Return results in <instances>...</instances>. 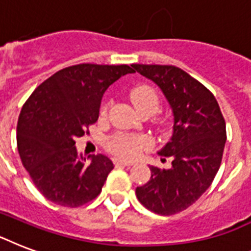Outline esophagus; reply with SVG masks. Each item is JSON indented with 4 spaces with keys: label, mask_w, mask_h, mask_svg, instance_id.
<instances>
[{
    "label": "esophagus",
    "mask_w": 251,
    "mask_h": 251,
    "mask_svg": "<svg viewBox=\"0 0 251 251\" xmlns=\"http://www.w3.org/2000/svg\"><path fill=\"white\" fill-rule=\"evenodd\" d=\"M114 164H116V165H126V167H130V165L134 164V161L124 160V159H114Z\"/></svg>",
    "instance_id": "1"
}]
</instances>
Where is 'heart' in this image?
<instances>
[{"mask_svg": "<svg viewBox=\"0 0 251 251\" xmlns=\"http://www.w3.org/2000/svg\"><path fill=\"white\" fill-rule=\"evenodd\" d=\"M130 99L134 106L139 113L152 112L155 113L159 108V95L151 86L141 84L134 87L130 91ZM109 104L105 102L100 109V114L105 116ZM151 141L143 134H125L118 133L110 138L108 142V149L112 153L121 157H134L141 152L142 150L149 149Z\"/></svg>", "mask_w": 251, "mask_h": 251, "instance_id": "obj_1", "label": "heart"}]
</instances>
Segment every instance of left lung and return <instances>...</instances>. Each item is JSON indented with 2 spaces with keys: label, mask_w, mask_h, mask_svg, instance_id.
I'll return each instance as SVG.
<instances>
[{
  "label": "left lung",
  "mask_w": 251,
  "mask_h": 251,
  "mask_svg": "<svg viewBox=\"0 0 251 251\" xmlns=\"http://www.w3.org/2000/svg\"><path fill=\"white\" fill-rule=\"evenodd\" d=\"M134 72L160 87L173 112L171 141L159 153L172 167H150L151 178L137 187L138 201L155 214L169 216L186 210L210 187L222 164L226 121L207 87L172 65H131Z\"/></svg>",
  "instance_id": "8db88e82"
}]
</instances>
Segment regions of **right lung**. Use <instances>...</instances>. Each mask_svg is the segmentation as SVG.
Instances as JSON below:
<instances>
[{"instance_id": "add662e5", "label": "right lung", "mask_w": 251, "mask_h": 251, "mask_svg": "<svg viewBox=\"0 0 251 251\" xmlns=\"http://www.w3.org/2000/svg\"><path fill=\"white\" fill-rule=\"evenodd\" d=\"M133 72L127 65H74L49 76L27 99L18 118V152L48 201L79 207L100 194L113 163L101 153L86 163L75 138L98 121L106 88Z\"/></svg>"}]
</instances>
